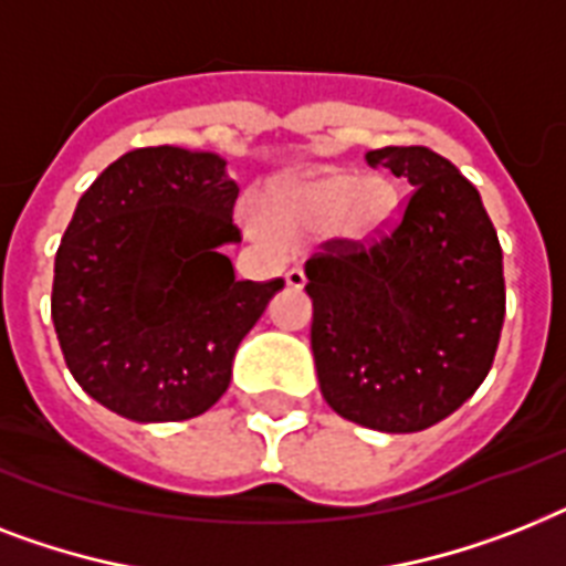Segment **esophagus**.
Here are the masks:
<instances>
[{"mask_svg": "<svg viewBox=\"0 0 566 566\" xmlns=\"http://www.w3.org/2000/svg\"><path fill=\"white\" fill-rule=\"evenodd\" d=\"M284 282H287V287H293V291H302L305 287V270L302 268H291L287 273H284Z\"/></svg>", "mask_w": 566, "mask_h": 566, "instance_id": "34e87169", "label": "esophagus"}]
</instances>
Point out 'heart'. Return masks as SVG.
<instances>
[{"instance_id":"obj_1","label":"heart","mask_w":566,"mask_h":566,"mask_svg":"<svg viewBox=\"0 0 566 566\" xmlns=\"http://www.w3.org/2000/svg\"><path fill=\"white\" fill-rule=\"evenodd\" d=\"M259 223L284 243L331 229L352 243L384 235L398 214V191L384 174L357 177L343 168H323L307 177L284 179L255 200Z\"/></svg>"}]
</instances>
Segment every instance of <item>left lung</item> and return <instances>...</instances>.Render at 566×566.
<instances>
[{
    "label": "left lung",
    "mask_w": 566,
    "mask_h": 566,
    "mask_svg": "<svg viewBox=\"0 0 566 566\" xmlns=\"http://www.w3.org/2000/svg\"><path fill=\"white\" fill-rule=\"evenodd\" d=\"M410 182L369 243L325 241L305 261L311 348L328 407L380 433H418L476 392L497 352L503 250L480 191L430 148L366 154Z\"/></svg>",
    "instance_id": "8db88e82"
}]
</instances>
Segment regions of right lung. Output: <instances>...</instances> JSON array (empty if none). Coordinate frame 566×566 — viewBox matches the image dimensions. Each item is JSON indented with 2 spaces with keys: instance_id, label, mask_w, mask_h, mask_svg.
<instances>
[{
  "instance_id": "right-lung-1",
  "label": "right lung",
  "mask_w": 566,
  "mask_h": 566,
  "mask_svg": "<svg viewBox=\"0 0 566 566\" xmlns=\"http://www.w3.org/2000/svg\"><path fill=\"white\" fill-rule=\"evenodd\" d=\"M227 159L136 148L77 200L57 247L52 319L72 378L118 416L156 424L227 392L241 339L284 279L235 282L241 241Z\"/></svg>"
}]
</instances>
